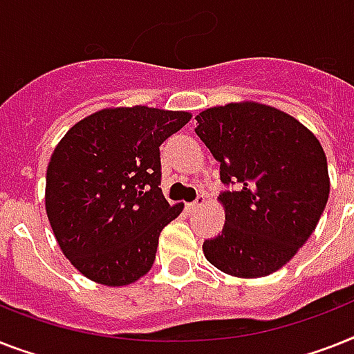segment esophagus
<instances>
[{
	"label": "esophagus",
	"instance_id": "esophagus-1",
	"mask_svg": "<svg viewBox=\"0 0 354 354\" xmlns=\"http://www.w3.org/2000/svg\"><path fill=\"white\" fill-rule=\"evenodd\" d=\"M205 203H206L205 194H199L197 195V199L192 201V203H188V205H186V208H188V210H197V208L205 205Z\"/></svg>",
	"mask_w": 354,
	"mask_h": 354
}]
</instances>
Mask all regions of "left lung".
I'll list each match as a JSON object with an SVG mask.
<instances>
[{"instance_id": "1", "label": "left lung", "mask_w": 354, "mask_h": 354, "mask_svg": "<svg viewBox=\"0 0 354 354\" xmlns=\"http://www.w3.org/2000/svg\"><path fill=\"white\" fill-rule=\"evenodd\" d=\"M197 137L221 162L225 226L203 243L206 259L237 278L276 272L304 247L329 199L318 138L276 107L239 102L205 109Z\"/></svg>"}]
</instances>
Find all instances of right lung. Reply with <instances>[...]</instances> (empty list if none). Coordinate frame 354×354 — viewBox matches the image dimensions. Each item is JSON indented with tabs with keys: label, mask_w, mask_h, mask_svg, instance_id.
<instances>
[{
	"label": "right lung",
	"mask_w": 354,
	"mask_h": 354,
	"mask_svg": "<svg viewBox=\"0 0 354 354\" xmlns=\"http://www.w3.org/2000/svg\"><path fill=\"white\" fill-rule=\"evenodd\" d=\"M192 118L186 111L111 107L65 133L47 166L45 210L64 256L86 278L122 287L155 261L162 228L185 205L160 185L159 146Z\"/></svg>",
	"instance_id": "add662e5"
}]
</instances>
